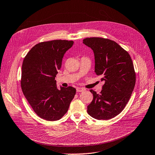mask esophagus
Here are the masks:
<instances>
[{
	"label": "esophagus",
	"mask_w": 155,
	"mask_h": 155,
	"mask_svg": "<svg viewBox=\"0 0 155 155\" xmlns=\"http://www.w3.org/2000/svg\"><path fill=\"white\" fill-rule=\"evenodd\" d=\"M85 91V89L82 88V87H77V92H82Z\"/></svg>",
	"instance_id": "obj_1"
}]
</instances>
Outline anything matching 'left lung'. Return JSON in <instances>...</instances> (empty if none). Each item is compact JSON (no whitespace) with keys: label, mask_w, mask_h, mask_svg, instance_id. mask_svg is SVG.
<instances>
[{"label":"left lung","mask_w":155,"mask_h":155,"mask_svg":"<svg viewBox=\"0 0 155 155\" xmlns=\"http://www.w3.org/2000/svg\"><path fill=\"white\" fill-rule=\"evenodd\" d=\"M83 43L93 51L94 72L105 81L100 94L91 89L93 99L87 113L97 120H109L126 107L136 82L132 59L116 42L101 37L86 38Z\"/></svg>","instance_id":"8db88e82"}]
</instances>
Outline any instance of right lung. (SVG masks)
I'll return each mask as SVG.
<instances>
[{
	"label": "right lung",
	"mask_w": 155,
	"mask_h": 155,
	"mask_svg": "<svg viewBox=\"0 0 155 155\" xmlns=\"http://www.w3.org/2000/svg\"><path fill=\"white\" fill-rule=\"evenodd\" d=\"M74 42L66 40L40 42L24 57L21 88L37 115L49 121L61 119L68 110L76 93L71 86L58 89L54 78L65 54Z\"/></svg>",
	"instance_id": "obj_1"
}]
</instances>
